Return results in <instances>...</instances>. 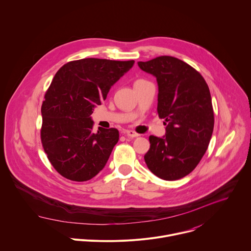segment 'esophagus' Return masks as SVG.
<instances>
[{
	"label": "esophagus",
	"instance_id": "1",
	"mask_svg": "<svg viewBox=\"0 0 251 251\" xmlns=\"http://www.w3.org/2000/svg\"><path fill=\"white\" fill-rule=\"evenodd\" d=\"M124 134L130 138H136L139 136L138 133H136L135 131H132V130H125L124 131Z\"/></svg>",
	"mask_w": 251,
	"mask_h": 251
}]
</instances>
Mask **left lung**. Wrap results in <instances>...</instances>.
Returning a JSON list of instances; mask_svg holds the SVG:
<instances>
[{
	"label": "left lung",
	"instance_id": "1",
	"mask_svg": "<svg viewBox=\"0 0 251 251\" xmlns=\"http://www.w3.org/2000/svg\"><path fill=\"white\" fill-rule=\"evenodd\" d=\"M138 66L157 79V110L167 125L163 137L150 136L145 162L163 180H178L198 166L209 144L214 118L208 86L195 68L173 56Z\"/></svg>",
	"mask_w": 251,
	"mask_h": 251
}]
</instances>
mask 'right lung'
<instances>
[{
	"label": "right lung",
	"mask_w": 251,
	"mask_h": 251,
	"mask_svg": "<svg viewBox=\"0 0 251 251\" xmlns=\"http://www.w3.org/2000/svg\"><path fill=\"white\" fill-rule=\"evenodd\" d=\"M134 62L83 58L67 62L54 75L42 105L41 138L62 176L85 182L105 167L119 132L99 127L94 133L91 114Z\"/></svg>",
	"instance_id": "obj_1"
}]
</instances>
